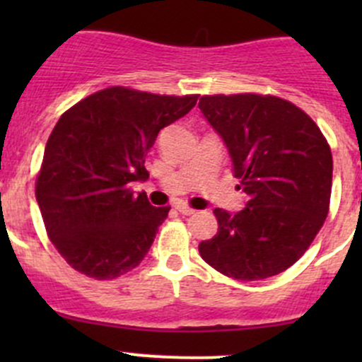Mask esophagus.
<instances>
[{
    "label": "esophagus",
    "instance_id": "1",
    "mask_svg": "<svg viewBox=\"0 0 362 362\" xmlns=\"http://www.w3.org/2000/svg\"><path fill=\"white\" fill-rule=\"evenodd\" d=\"M175 208H177V210L180 211L182 215H192V214H194V210H192L191 206H187V204H184V203H178Z\"/></svg>",
    "mask_w": 362,
    "mask_h": 362
}]
</instances>
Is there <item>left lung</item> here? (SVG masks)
Here are the masks:
<instances>
[{
  "label": "left lung",
  "instance_id": "1",
  "mask_svg": "<svg viewBox=\"0 0 362 362\" xmlns=\"http://www.w3.org/2000/svg\"><path fill=\"white\" fill-rule=\"evenodd\" d=\"M199 110L228 147L249 199L214 214L218 231L199 243L211 268L236 280H262L293 266L327 217L333 156L317 124L276 96H203Z\"/></svg>",
  "mask_w": 362,
  "mask_h": 362
}]
</instances>
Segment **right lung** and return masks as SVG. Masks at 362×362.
Instances as JSON below:
<instances>
[{"label": "right lung", "mask_w": 362, "mask_h": 362, "mask_svg": "<svg viewBox=\"0 0 362 362\" xmlns=\"http://www.w3.org/2000/svg\"><path fill=\"white\" fill-rule=\"evenodd\" d=\"M198 96H159L108 87L57 120L36 178L47 235L71 268L112 280L136 268L170 206L131 191L145 182V156L159 131L194 108Z\"/></svg>", "instance_id": "1"}]
</instances>
